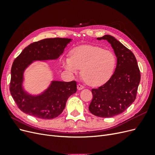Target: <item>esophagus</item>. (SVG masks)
Masks as SVG:
<instances>
[{"instance_id": "obj_1", "label": "esophagus", "mask_w": 155, "mask_h": 155, "mask_svg": "<svg viewBox=\"0 0 155 155\" xmlns=\"http://www.w3.org/2000/svg\"><path fill=\"white\" fill-rule=\"evenodd\" d=\"M77 88L79 91H80V90H82V89H83L85 87H84L83 85H81V84H78V85H77Z\"/></svg>"}]
</instances>
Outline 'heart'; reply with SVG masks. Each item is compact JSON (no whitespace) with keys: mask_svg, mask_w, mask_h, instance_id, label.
I'll use <instances>...</instances> for the list:
<instances>
[{"mask_svg":"<svg viewBox=\"0 0 155 155\" xmlns=\"http://www.w3.org/2000/svg\"><path fill=\"white\" fill-rule=\"evenodd\" d=\"M116 58L112 51L99 46H83L74 48L71 58H64V69L73 75L82 69V75L88 84L99 86L112 76L116 67Z\"/></svg>","mask_w":155,"mask_h":155,"instance_id":"1","label":"heart"}]
</instances>
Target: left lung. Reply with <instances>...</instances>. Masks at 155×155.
Returning <instances> with one entry per match:
<instances>
[{"label":"left lung","instance_id":"left-lung-1","mask_svg":"<svg viewBox=\"0 0 155 155\" xmlns=\"http://www.w3.org/2000/svg\"><path fill=\"white\" fill-rule=\"evenodd\" d=\"M111 45L117 58L116 67L109 80L97 88H92L93 98L88 109L101 118H111L122 113L137 97L140 81L137 61L130 50L110 35L97 37Z\"/></svg>","mask_w":155,"mask_h":155}]
</instances>
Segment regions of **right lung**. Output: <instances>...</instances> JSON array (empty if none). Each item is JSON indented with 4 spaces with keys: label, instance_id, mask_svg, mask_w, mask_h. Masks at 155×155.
Listing matches in <instances>:
<instances>
[{
    "label": "right lung",
    "instance_id": "obj_1",
    "mask_svg": "<svg viewBox=\"0 0 155 155\" xmlns=\"http://www.w3.org/2000/svg\"><path fill=\"white\" fill-rule=\"evenodd\" d=\"M72 39L49 38L30 44L14 61L11 70L10 90L18 107L25 113L41 119H53L62 113L68 98L77 91L75 81L53 80L38 94H31L23 87L24 73L34 61L58 59Z\"/></svg>",
    "mask_w": 155,
    "mask_h": 155
}]
</instances>
